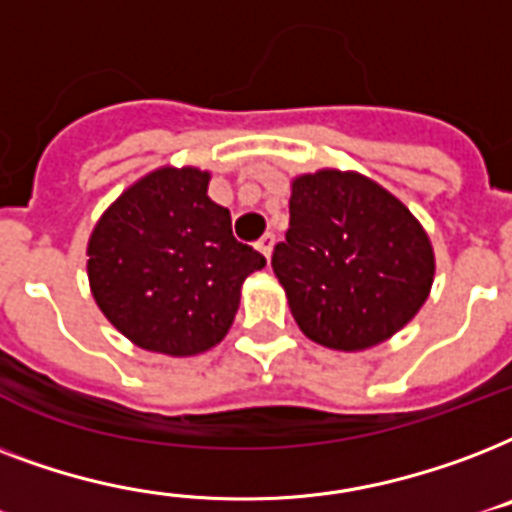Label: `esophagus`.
Returning <instances> with one entry per match:
<instances>
[{"mask_svg": "<svg viewBox=\"0 0 512 512\" xmlns=\"http://www.w3.org/2000/svg\"><path fill=\"white\" fill-rule=\"evenodd\" d=\"M256 248H259V251L269 259V256H272V248H275V235H272V232H267V235L261 237L259 243H256Z\"/></svg>", "mask_w": 512, "mask_h": 512, "instance_id": "34e87169", "label": "esophagus"}]
</instances>
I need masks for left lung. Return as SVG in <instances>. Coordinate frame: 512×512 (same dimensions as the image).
I'll return each instance as SVG.
<instances>
[{"label":"left lung","mask_w":512,"mask_h":512,"mask_svg":"<svg viewBox=\"0 0 512 512\" xmlns=\"http://www.w3.org/2000/svg\"><path fill=\"white\" fill-rule=\"evenodd\" d=\"M272 269L304 336L358 352L398 334L430 296V237L387 189L342 170L293 178Z\"/></svg>","instance_id":"8db88e82"}]
</instances>
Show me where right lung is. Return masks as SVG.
I'll use <instances>...</instances> for the list:
<instances>
[{
  "label": "right lung",
  "mask_w": 512,
  "mask_h": 512,
  "mask_svg": "<svg viewBox=\"0 0 512 512\" xmlns=\"http://www.w3.org/2000/svg\"><path fill=\"white\" fill-rule=\"evenodd\" d=\"M208 181L200 168L154 170L106 208L90 235L95 304L141 350L186 358L216 347L235 320L245 277L267 264L237 243Z\"/></svg>",
  "instance_id": "add662e5"
}]
</instances>
